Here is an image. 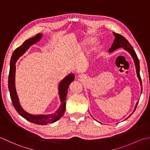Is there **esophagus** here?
<instances>
[{"mask_svg":"<svg viewBox=\"0 0 150 150\" xmlns=\"http://www.w3.org/2000/svg\"><path fill=\"white\" fill-rule=\"evenodd\" d=\"M79 77L80 78H83V75H80V76H79Z\"/></svg>","mask_w":150,"mask_h":150,"instance_id":"esophagus-1","label":"esophagus"}]
</instances>
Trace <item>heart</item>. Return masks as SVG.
<instances>
[{
    "label": "heart",
    "instance_id": "b5f03b06",
    "mask_svg": "<svg viewBox=\"0 0 150 150\" xmlns=\"http://www.w3.org/2000/svg\"><path fill=\"white\" fill-rule=\"evenodd\" d=\"M93 42V39L91 38H85L83 41H81L77 46V49L80 50L81 48H85L88 47Z\"/></svg>",
    "mask_w": 150,
    "mask_h": 150
}]
</instances>
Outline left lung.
Instances as JSON below:
<instances>
[{"label":"left lung","mask_w":150,"mask_h":150,"mask_svg":"<svg viewBox=\"0 0 150 150\" xmlns=\"http://www.w3.org/2000/svg\"><path fill=\"white\" fill-rule=\"evenodd\" d=\"M113 35L115 36V39L113 41V42H112V45H111V48H109V53L112 52L118 49V48H124L125 50H126L127 52L131 55V56L132 57L133 59L134 63H135V68H136V72H137V77H138L139 80L140 81V87H141V93H142V85L141 78H140V63H139V60L138 59V57H137V56L135 51L133 50L132 46L131 45V44L129 43V41H128L127 39L124 38V37L121 35L120 34H118V33H115V32H113ZM138 103H139V102H137L135 107V109H134L133 112L135 111V109L137 108V105H138ZM133 112H132V113H133ZM131 115L129 116V117H130ZM129 117H127V118H129Z\"/></svg>","instance_id":"8db88e82"}]
</instances>
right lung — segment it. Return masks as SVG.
<instances>
[{
    "label": "right lung",
    "instance_id": "right-lung-1",
    "mask_svg": "<svg viewBox=\"0 0 150 150\" xmlns=\"http://www.w3.org/2000/svg\"><path fill=\"white\" fill-rule=\"evenodd\" d=\"M42 36V33H38L33 38L28 39V40H26L22 45L13 51L10 60V69L8 77V88L9 91H10L11 102L13 103L14 108L21 117H23L28 121L32 122V123L39 125H46L48 124L54 123V122L57 121L63 117V115L65 113L66 97L67 93H68V88L69 85L74 80L75 76L74 74L71 73V74L67 75L65 78L59 82V85H58V93H59L61 103L59 108L54 113L49 115H32L26 112L21 107L19 97H18L17 94L16 88H15V68H16L15 67V63H16L17 61L19 59V57L22 56L32 45L35 44L37 42L41 40Z\"/></svg>",
    "mask_w": 150,
    "mask_h": 150
}]
</instances>
